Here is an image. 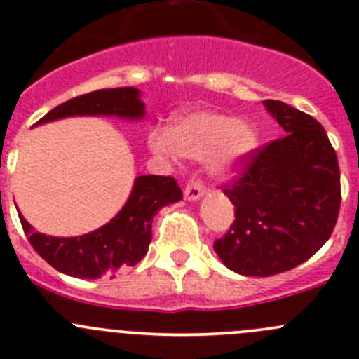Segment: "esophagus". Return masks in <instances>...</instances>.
I'll return each instance as SVG.
<instances>
[{"mask_svg":"<svg viewBox=\"0 0 359 359\" xmlns=\"http://www.w3.org/2000/svg\"><path fill=\"white\" fill-rule=\"evenodd\" d=\"M205 193V184L202 182L200 179H191L189 182H187L186 189H184V196H186V200H198L200 196Z\"/></svg>","mask_w":359,"mask_h":359,"instance_id":"obj_1","label":"esophagus"}]
</instances>
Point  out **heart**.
Returning a JSON list of instances; mask_svg holds the SVG:
<instances>
[{
  "label": "heart",
  "mask_w": 359,
  "mask_h": 359,
  "mask_svg": "<svg viewBox=\"0 0 359 359\" xmlns=\"http://www.w3.org/2000/svg\"><path fill=\"white\" fill-rule=\"evenodd\" d=\"M149 145L154 154L172 161L179 159L180 154L193 159L207 157L210 172L232 177L259 147V134L251 123L236 116L195 111L175 118L170 133L152 130Z\"/></svg>",
  "instance_id": "1"
}]
</instances>
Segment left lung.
Returning a JSON list of instances; mask_svg holds the SVG:
<instances>
[{
    "label": "left lung",
    "mask_w": 359,
    "mask_h": 359,
    "mask_svg": "<svg viewBox=\"0 0 359 359\" xmlns=\"http://www.w3.org/2000/svg\"><path fill=\"white\" fill-rule=\"evenodd\" d=\"M285 136L259 147L225 184L236 207L230 230L214 241L229 269L273 276L316 255L340 210V168L324 127L281 100H264Z\"/></svg>",
    "instance_id": "obj_1"
}]
</instances>
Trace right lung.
<instances>
[{
	"label": "right lung",
	"instance_id": "right-lung-1",
	"mask_svg": "<svg viewBox=\"0 0 359 359\" xmlns=\"http://www.w3.org/2000/svg\"><path fill=\"white\" fill-rule=\"evenodd\" d=\"M108 115L140 120L145 115V104L140 90L133 86L108 88L74 97L60 104L36 123L53 122L65 116ZM182 200V191L173 177L142 175L134 180L129 200L108 225L78 237H53L35 232L19 216L33 250L49 266L74 278L97 280L113 274L126 266H136L145 257L152 241V219L161 207Z\"/></svg>",
	"mask_w": 359,
	"mask_h": 359
}]
</instances>
